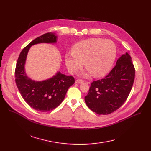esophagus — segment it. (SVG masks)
I'll return each mask as SVG.
<instances>
[{
    "label": "esophagus",
    "instance_id": "esophagus-1",
    "mask_svg": "<svg viewBox=\"0 0 151 151\" xmlns=\"http://www.w3.org/2000/svg\"><path fill=\"white\" fill-rule=\"evenodd\" d=\"M83 82H84V81L82 80H76L75 81V83H77V84H81V83H83Z\"/></svg>",
    "mask_w": 151,
    "mask_h": 151
}]
</instances>
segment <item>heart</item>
Returning a JSON list of instances; mask_svg holds the SVG:
<instances>
[{"mask_svg": "<svg viewBox=\"0 0 151 151\" xmlns=\"http://www.w3.org/2000/svg\"><path fill=\"white\" fill-rule=\"evenodd\" d=\"M72 52L65 55V62L69 72L74 73L84 65L87 69L84 76L92 73L94 76L105 75L111 68L116 56V46L109 40L92 38L76 43Z\"/></svg>", "mask_w": 151, "mask_h": 151, "instance_id": "heart-1", "label": "heart"}]
</instances>
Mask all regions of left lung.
<instances>
[{
  "label": "left lung",
  "instance_id": "1",
  "mask_svg": "<svg viewBox=\"0 0 151 151\" xmlns=\"http://www.w3.org/2000/svg\"><path fill=\"white\" fill-rule=\"evenodd\" d=\"M132 58L125 52L119 58L116 66L104 79L93 81L86 104L98 114L106 115L119 108L127 99L134 80Z\"/></svg>",
  "mask_w": 151,
  "mask_h": 151
}]
</instances>
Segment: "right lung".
Listing matches in <instances>:
<instances>
[{
	"instance_id": "1",
	"label": "right lung",
	"mask_w": 151,
	"mask_h": 151,
	"mask_svg": "<svg viewBox=\"0 0 151 151\" xmlns=\"http://www.w3.org/2000/svg\"><path fill=\"white\" fill-rule=\"evenodd\" d=\"M58 37L55 33H47L32 41L21 52L15 69L17 88L27 104L34 109L47 112L58 107L65 98L75 79L57 71L52 77L43 81H35L26 72L25 65L28 52L32 46L39 43H56Z\"/></svg>"
}]
</instances>
